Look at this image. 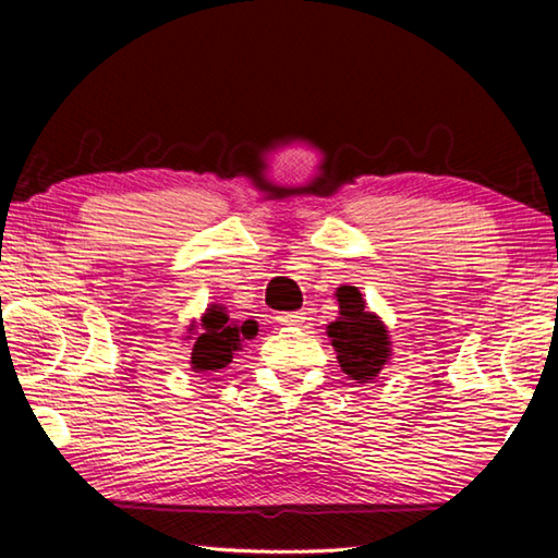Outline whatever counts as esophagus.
Wrapping results in <instances>:
<instances>
[{"instance_id": "1", "label": "esophagus", "mask_w": 558, "mask_h": 558, "mask_svg": "<svg viewBox=\"0 0 558 558\" xmlns=\"http://www.w3.org/2000/svg\"><path fill=\"white\" fill-rule=\"evenodd\" d=\"M278 322L282 326H298L304 322V312H288V314H280Z\"/></svg>"}]
</instances>
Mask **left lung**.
I'll list each match as a JSON object with an SVG mask.
<instances>
[{"label":"left lung","mask_w":558,"mask_h":558,"mask_svg":"<svg viewBox=\"0 0 558 558\" xmlns=\"http://www.w3.org/2000/svg\"><path fill=\"white\" fill-rule=\"evenodd\" d=\"M340 316L328 326V338L338 352V364L352 381L372 384L390 360V340L381 318L366 312L362 292L342 286L336 292Z\"/></svg>","instance_id":"1"}]
</instances>
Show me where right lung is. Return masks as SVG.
<instances>
[{
	"label": "right lung",
	"instance_id": "1",
	"mask_svg": "<svg viewBox=\"0 0 558 558\" xmlns=\"http://www.w3.org/2000/svg\"><path fill=\"white\" fill-rule=\"evenodd\" d=\"M189 330H196V338H192V369L198 374H210L225 369L232 362V354L242 350V342L256 336L258 326L256 322H234L225 312V306L210 304L206 314L201 316L198 328L192 326Z\"/></svg>",
	"mask_w": 558,
	"mask_h": 558
}]
</instances>
